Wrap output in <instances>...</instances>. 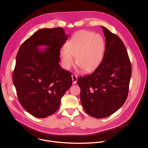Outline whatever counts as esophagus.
<instances>
[{
	"mask_svg": "<svg viewBox=\"0 0 148 148\" xmlns=\"http://www.w3.org/2000/svg\"><path fill=\"white\" fill-rule=\"evenodd\" d=\"M72 77V80H73V84H75L77 82V75L75 74H73L71 75Z\"/></svg>",
	"mask_w": 148,
	"mask_h": 148,
	"instance_id": "esophagus-1",
	"label": "esophagus"
}]
</instances>
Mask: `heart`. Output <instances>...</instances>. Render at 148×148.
I'll return each instance as SVG.
<instances>
[{"instance_id":"obj_1","label":"heart","mask_w":148,"mask_h":148,"mask_svg":"<svg viewBox=\"0 0 148 148\" xmlns=\"http://www.w3.org/2000/svg\"><path fill=\"white\" fill-rule=\"evenodd\" d=\"M104 49V40L99 34L86 30L78 32L60 50L62 65L69 70L74 64V57L77 66L83 72L91 73L99 66Z\"/></svg>"}]
</instances>
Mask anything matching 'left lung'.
<instances>
[{"label":"left lung","mask_w":148,"mask_h":148,"mask_svg":"<svg viewBox=\"0 0 148 148\" xmlns=\"http://www.w3.org/2000/svg\"><path fill=\"white\" fill-rule=\"evenodd\" d=\"M105 37L103 59L91 74L79 77L80 99L86 112L96 118L119 110L128 97L132 74L131 61L122 40L101 26Z\"/></svg>","instance_id":"1"}]
</instances>
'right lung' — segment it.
<instances>
[{"instance_id":"right-lung-1","label":"right lung","mask_w":148,"mask_h":148,"mask_svg":"<svg viewBox=\"0 0 148 148\" xmlns=\"http://www.w3.org/2000/svg\"><path fill=\"white\" fill-rule=\"evenodd\" d=\"M69 36L62 27L38 30L21 45L13 82L18 101L31 115L43 118L55 113L72 85L71 73L59 65L60 51ZM48 48L40 51L37 47Z\"/></svg>"}]
</instances>
